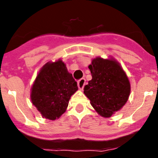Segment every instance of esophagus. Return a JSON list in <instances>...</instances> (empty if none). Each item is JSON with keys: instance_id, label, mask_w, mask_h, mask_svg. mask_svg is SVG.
Masks as SVG:
<instances>
[{"instance_id": "esophagus-1", "label": "esophagus", "mask_w": 158, "mask_h": 158, "mask_svg": "<svg viewBox=\"0 0 158 158\" xmlns=\"http://www.w3.org/2000/svg\"><path fill=\"white\" fill-rule=\"evenodd\" d=\"M85 84V79H81L78 81V87L80 90H83L84 86Z\"/></svg>"}]
</instances>
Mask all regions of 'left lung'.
<instances>
[{"instance_id":"1","label":"left lung","mask_w":158,"mask_h":158,"mask_svg":"<svg viewBox=\"0 0 158 158\" xmlns=\"http://www.w3.org/2000/svg\"><path fill=\"white\" fill-rule=\"evenodd\" d=\"M92 79L84 94L99 115L109 118L120 111L128 100L131 84L120 63L113 57H96L89 66Z\"/></svg>"}]
</instances>
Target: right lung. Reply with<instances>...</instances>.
<instances>
[{"mask_svg": "<svg viewBox=\"0 0 158 158\" xmlns=\"http://www.w3.org/2000/svg\"><path fill=\"white\" fill-rule=\"evenodd\" d=\"M78 90L77 82L61 60L46 63L38 73L30 92V98L43 118H59Z\"/></svg>", "mask_w": 158, "mask_h": 158, "instance_id": "add662e5", "label": "right lung"}]
</instances>
